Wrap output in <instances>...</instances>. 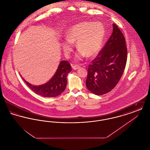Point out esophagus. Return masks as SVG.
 I'll list each match as a JSON object with an SVG mask.
<instances>
[{
    "instance_id": "esophagus-1",
    "label": "esophagus",
    "mask_w": 150,
    "mask_h": 150,
    "mask_svg": "<svg viewBox=\"0 0 150 150\" xmlns=\"http://www.w3.org/2000/svg\"><path fill=\"white\" fill-rule=\"evenodd\" d=\"M72 68L74 70H77L80 68V66L79 65H76V64H72Z\"/></svg>"
}]
</instances>
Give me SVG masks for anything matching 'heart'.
I'll use <instances>...</instances> for the list:
<instances>
[{
	"instance_id": "obj_1",
	"label": "heart",
	"mask_w": 150,
	"mask_h": 150,
	"mask_svg": "<svg viewBox=\"0 0 150 150\" xmlns=\"http://www.w3.org/2000/svg\"><path fill=\"white\" fill-rule=\"evenodd\" d=\"M105 36V28L100 22L83 21L73 25L66 33V40L61 43L64 54L69 56L76 43L79 50L76 58L94 57L100 50Z\"/></svg>"
}]
</instances>
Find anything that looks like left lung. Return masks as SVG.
Listing matches in <instances>:
<instances>
[{
    "instance_id": "1",
    "label": "left lung",
    "mask_w": 150,
    "mask_h": 150,
    "mask_svg": "<svg viewBox=\"0 0 150 150\" xmlns=\"http://www.w3.org/2000/svg\"><path fill=\"white\" fill-rule=\"evenodd\" d=\"M112 35L96 58L88 66L86 86L96 95L108 93L117 85L124 71L127 60L125 39L113 23Z\"/></svg>"
}]
</instances>
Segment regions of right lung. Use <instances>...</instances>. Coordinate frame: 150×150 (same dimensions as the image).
<instances>
[{
    "instance_id": "1",
    "label": "right lung",
    "mask_w": 150,
    "mask_h": 150,
    "mask_svg": "<svg viewBox=\"0 0 150 150\" xmlns=\"http://www.w3.org/2000/svg\"><path fill=\"white\" fill-rule=\"evenodd\" d=\"M71 70V66L69 62L62 61L53 76L44 84L34 86L23 79L30 88L37 94L44 97H55L64 91L67 86V76Z\"/></svg>"
}]
</instances>
